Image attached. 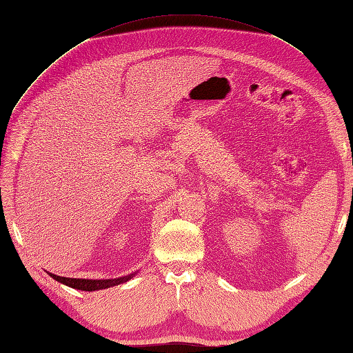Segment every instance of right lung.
Returning <instances> with one entry per match:
<instances>
[{
    "mask_svg": "<svg viewBox=\"0 0 353 353\" xmlns=\"http://www.w3.org/2000/svg\"><path fill=\"white\" fill-rule=\"evenodd\" d=\"M137 273L138 272H133V273L123 276V277H115V279H76V277H63V276H57L52 273H48V274L52 277V279H56L57 282H61V283L66 285V287H71L74 290L97 291V290H106L110 287H115V285L130 281Z\"/></svg>",
    "mask_w": 353,
    "mask_h": 353,
    "instance_id": "1",
    "label": "right lung"
}]
</instances>
